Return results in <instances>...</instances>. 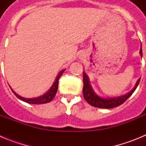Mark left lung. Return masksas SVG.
I'll return each instance as SVG.
<instances>
[{
    "instance_id": "1",
    "label": "left lung",
    "mask_w": 146,
    "mask_h": 146,
    "mask_svg": "<svg viewBox=\"0 0 146 146\" xmlns=\"http://www.w3.org/2000/svg\"><path fill=\"white\" fill-rule=\"evenodd\" d=\"M140 56L143 57V51H142V46L140 50ZM140 81V78L137 80L136 82V84L134 86V88L131 89L129 92L127 94H123L119 96H115V97H109L104 98L102 96H100L94 92L91 87L90 82H89V78L86 73L83 72V88H82V93H83V96L87 102L92 106L96 107L99 108H113L115 107H118L121 104H123L126 99H128L131 94H133L134 91L136 90L137 87L138 86L139 82Z\"/></svg>"
}]
</instances>
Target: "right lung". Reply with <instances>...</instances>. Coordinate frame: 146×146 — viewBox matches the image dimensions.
Listing matches in <instances>:
<instances>
[{"mask_svg": "<svg viewBox=\"0 0 146 146\" xmlns=\"http://www.w3.org/2000/svg\"><path fill=\"white\" fill-rule=\"evenodd\" d=\"M65 71V69H63V70L60 71L58 74L57 77L55 78V81H54L53 84L51 86L50 89L47 92L45 93L44 94L42 95V96H38V97H35V98H25L23 97V96L18 95L17 94L13 91V93L16 95V96L17 98L22 100V101L25 102L29 103V104H46V103H48L50 102H51L52 99H54V97L55 96V94H56V92L58 91V80L61 75L63 74L64 72Z\"/></svg>", "mask_w": 146, "mask_h": 146, "instance_id": "1", "label": "right lung"}]
</instances>
